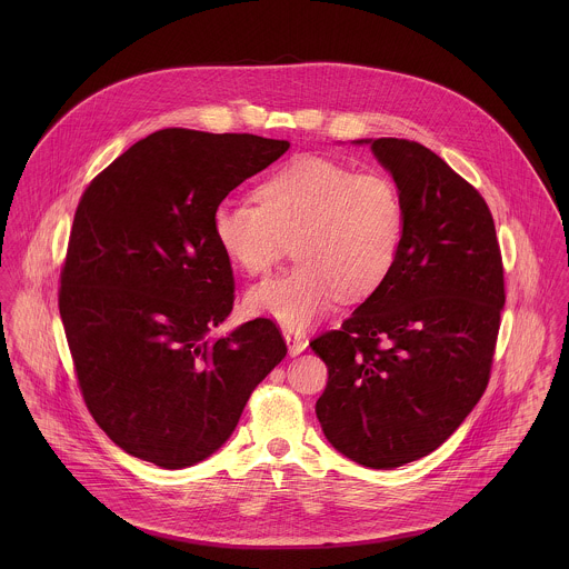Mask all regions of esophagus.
I'll return each mask as SVG.
<instances>
[{
    "label": "esophagus",
    "instance_id": "1",
    "mask_svg": "<svg viewBox=\"0 0 569 569\" xmlns=\"http://www.w3.org/2000/svg\"><path fill=\"white\" fill-rule=\"evenodd\" d=\"M284 341H287V348H289V355H291V357L305 352L307 346H309L307 337L300 335V332H293V330H284Z\"/></svg>",
    "mask_w": 569,
    "mask_h": 569
}]
</instances>
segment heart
Returning <instances> with one entry per match:
<instances>
[{
	"label": "heart",
	"instance_id": "heart-1",
	"mask_svg": "<svg viewBox=\"0 0 569 569\" xmlns=\"http://www.w3.org/2000/svg\"><path fill=\"white\" fill-rule=\"evenodd\" d=\"M256 203H219L212 234L247 276L267 273L293 241L300 264L244 296L249 316L284 328L313 325L337 296L372 293L390 276L406 237V203L386 172H357L320 156L276 168L256 188Z\"/></svg>",
	"mask_w": 569,
	"mask_h": 569
}]
</instances>
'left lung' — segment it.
Listing matches in <instances>:
<instances>
[{"label":"left lung","mask_w":569,"mask_h":569,"mask_svg":"<svg viewBox=\"0 0 569 569\" xmlns=\"http://www.w3.org/2000/svg\"><path fill=\"white\" fill-rule=\"evenodd\" d=\"M370 144L406 203L390 276L339 330L311 341L328 366L316 413L326 440L370 469L436 451L485 395L506 302L482 194L418 142Z\"/></svg>","instance_id":"obj_1"}]
</instances>
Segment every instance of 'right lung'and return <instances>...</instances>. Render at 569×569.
Wrapping results in <instances>:
<instances>
[{
    "label": "right lung",
    "instance_id": "1",
    "mask_svg": "<svg viewBox=\"0 0 569 569\" xmlns=\"http://www.w3.org/2000/svg\"><path fill=\"white\" fill-rule=\"evenodd\" d=\"M287 140L162 129L84 190L59 311L82 399L129 456L186 469L219 451L287 343L258 318L210 337L234 305L214 208Z\"/></svg>",
    "mask_w": 569,
    "mask_h": 569
}]
</instances>
